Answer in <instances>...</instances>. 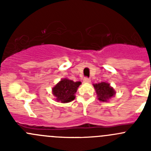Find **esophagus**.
Listing matches in <instances>:
<instances>
[{
    "mask_svg": "<svg viewBox=\"0 0 151 151\" xmlns=\"http://www.w3.org/2000/svg\"><path fill=\"white\" fill-rule=\"evenodd\" d=\"M90 82H91V80H90L89 78H88V77H85V78L83 79V83H89Z\"/></svg>",
    "mask_w": 151,
    "mask_h": 151,
    "instance_id": "esophagus-1",
    "label": "esophagus"
}]
</instances>
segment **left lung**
Instances as JSON below:
<instances>
[{
  "label": "left lung",
  "mask_w": 151,
  "mask_h": 151,
  "mask_svg": "<svg viewBox=\"0 0 151 151\" xmlns=\"http://www.w3.org/2000/svg\"><path fill=\"white\" fill-rule=\"evenodd\" d=\"M97 94V97L99 101H107L109 99L113 97L115 94V91L109 83L102 82L98 84L93 85Z\"/></svg>",
  "instance_id": "obj_1"
}]
</instances>
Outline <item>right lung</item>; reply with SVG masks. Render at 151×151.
I'll list each match as a JSON object with an SVG mask.
<instances>
[{
    "label": "right lung",
    "mask_w": 151,
    "mask_h": 151,
    "mask_svg": "<svg viewBox=\"0 0 151 151\" xmlns=\"http://www.w3.org/2000/svg\"><path fill=\"white\" fill-rule=\"evenodd\" d=\"M81 82H74L68 79H62L52 88V94L55 99L61 103H68L75 99V93Z\"/></svg>",
    "instance_id": "add662e5"
}]
</instances>
